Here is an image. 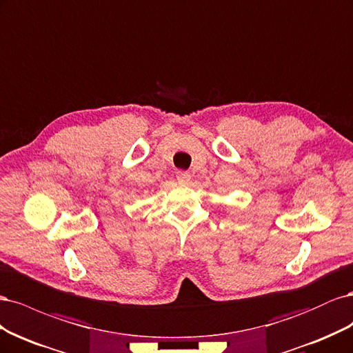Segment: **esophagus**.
Wrapping results in <instances>:
<instances>
[{"label":"esophagus","instance_id":"esophagus-1","mask_svg":"<svg viewBox=\"0 0 353 353\" xmlns=\"http://www.w3.org/2000/svg\"><path fill=\"white\" fill-rule=\"evenodd\" d=\"M176 179H178L179 184L187 185L191 181V175L188 172H184V170H179V172L176 174Z\"/></svg>","mask_w":353,"mask_h":353}]
</instances>
